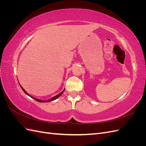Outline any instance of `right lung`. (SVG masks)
Returning <instances> with one entry per match:
<instances>
[{
  "instance_id": "right-lung-1",
  "label": "right lung",
  "mask_w": 146,
  "mask_h": 146,
  "mask_svg": "<svg viewBox=\"0 0 146 146\" xmlns=\"http://www.w3.org/2000/svg\"><path fill=\"white\" fill-rule=\"evenodd\" d=\"M21 88H22V90H23V91H24V92H25V93L26 94H27L28 96H29L30 97H31V98H33V99H35V100H36V101H38V102H51V101H53V100H55V99H56L57 98H58L63 93V92H64V91H63L62 92H60V94H58V95H56V96H54V97H53V98H52V99H49V100H40V99H36V98H33V97H32V96H30L27 92H26L24 90V88L22 87L21 86Z\"/></svg>"
}]
</instances>
